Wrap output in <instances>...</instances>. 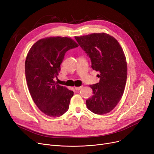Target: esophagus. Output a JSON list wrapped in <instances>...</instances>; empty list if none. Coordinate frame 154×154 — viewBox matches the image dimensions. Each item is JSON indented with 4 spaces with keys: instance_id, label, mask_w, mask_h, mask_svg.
I'll return each instance as SVG.
<instances>
[{
    "instance_id": "obj_1",
    "label": "esophagus",
    "mask_w": 154,
    "mask_h": 154,
    "mask_svg": "<svg viewBox=\"0 0 154 154\" xmlns=\"http://www.w3.org/2000/svg\"><path fill=\"white\" fill-rule=\"evenodd\" d=\"M82 88V86H80V87H75V89L77 91H79L80 89H81Z\"/></svg>"
}]
</instances>
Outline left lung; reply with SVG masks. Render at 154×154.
I'll return each mask as SVG.
<instances>
[{"mask_svg": "<svg viewBox=\"0 0 154 154\" xmlns=\"http://www.w3.org/2000/svg\"><path fill=\"white\" fill-rule=\"evenodd\" d=\"M75 38L90 58L92 69L99 72V82L90 85L93 95L86 100L87 107L95 114H106L115 108L124 92L127 63L123 50L114 37L104 32Z\"/></svg>", "mask_w": 154, "mask_h": 154, "instance_id": "left-lung-1", "label": "left lung"}]
</instances>
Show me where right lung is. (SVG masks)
Masks as SVG:
<instances>
[{
    "mask_svg": "<svg viewBox=\"0 0 154 154\" xmlns=\"http://www.w3.org/2000/svg\"><path fill=\"white\" fill-rule=\"evenodd\" d=\"M78 46L70 38H46L33 45L26 57L25 73L30 94L38 108L48 116L59 117L69 109L73 92L54 80L65 53Z\"/></svg>",
    "mask_w": 154,
    "mask_h": 154,
    "instance_id": "add662e5",
    "label": "right lung"
}]
</instances>
